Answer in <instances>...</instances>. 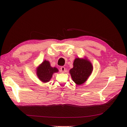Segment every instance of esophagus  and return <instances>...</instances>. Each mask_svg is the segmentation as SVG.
<instances>
[{"instance_id":"obj_1","label":"esophagus","mask_w":127,"mask_h":127,"mask_svg":"<svg viewBox=\"0 0 127 127\" xmlns=\"http://www.w3.org/2000/svg\"><path fill=\"white\" fill-rule=\"evenodd\" d=\"M65 70H66V69L64 67H61V68H60V71L61 72H64L65 71Z\"/></svg>"}]
</instances>
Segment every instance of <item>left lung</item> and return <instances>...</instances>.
<instances>
[{
	"instance_id": "1",
	"label": "left lung",
	"mask_w": 127,
	"mask_h": 127,
	"mask_svg": "<svg viewBox=\"0 0 127 127\" xmlns=\"http://www.w3.org/2000/svg\"><path fill=\"white\" fill-rule=\"evenodd\" d=\"M74 67L70 70L71 78L76 84L81 85L86 81L93 70L92 64L86 59L76 58Z\"/></svg>"
}]
</instances>
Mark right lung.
Returning <instances> with one entry per match:
<instances>
[{
  "label": "right lung",
  "instance_id": "add662e5",
  "mask_svg": "<svg viewBox=\"0 0 127 127\" xmlns=\"http://www.w3.org/2000/svg\"><path fill=\"white\" fill-rule=\"evenodd\" d=\"M58 71V70L57 68L51 67L49 61L44 60L37 68L36 73L40 80L44 83H47L50 80L53 73Z\"/></svg>",
  "mask_w": 127,
  "mask_h": 127
}]
</instances>
